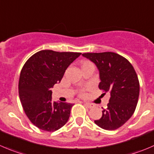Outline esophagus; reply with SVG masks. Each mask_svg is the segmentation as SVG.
Wrapping results in <instances>:
<instances>
[{"mask_svg": "<svg viewBox=\"0 0 154 154\" xmlns=\"http://www.w3.org/2000/svg\"><path fill=\"white\" fill-rule=\"evenodd\" d=\"M84 105L86 106V107H88V108H92V107L94 106L92 104H91V103H88V102L84 103Z\"/></svg>", "mask_w": 154, "mask_h": 154, "instance_id": "34e87169", "label": "esophagus"}]
</instances>
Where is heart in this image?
<instances>
[{
    "instance_id": "b5f03b06",
    "label": "heart",
    "mask_w": 154,
    "mask_h": 154,
    "mask_svg": "<svg viewBox=\"0 0 154 154\" xmlns=\"http://www.w3.org/2000/svg\"><path fill=\"white\" fill-rule=\"evenodd\" d=\"M84 95V93H83V92H82V93H81V95Z\"/></svg>"
}]
</instances>
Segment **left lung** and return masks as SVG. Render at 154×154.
Wrapping results in <instances>:
<instances>
[{"label": "left lung", "instance_id": "obj_1", "mask_svg": "<svg viewBox=\"0 0 154 154\" xmlns=\"http://www.w3.org/2000/svg\"><path fill=\"white\" fill-rule=\"evenodd\" d=\"M82 56L98 69L99 89L110 94L107 107L103 109L102 117L95 123L106 130L118 129L129 120L136 108L140 90L136 72L132 64L117 53H87Z\"/></svg>", "mask_w": 154, "mask_h": 154}]
</instances>
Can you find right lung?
Returning a JSON list of instances; mask_svg holds the SVG:
<instances>
[{
  "instance_id": "1",
  "label": "right lung",
  "mask_w": 154,
  "mask_h": 154,
  "mask_svg": "<svg viewBox=\"0 0 154 154\" xmlns=\"http://www.w3.org/2000/svg\"><path fill=\"white\" fill-rule=\"evenodd\" d=\"M80 53L41 50L28 59L21 71L19 94L30 121L37 128L54 132L68 122L73 104L52 101V90Z\"/></svg>"
}]
</instances>
